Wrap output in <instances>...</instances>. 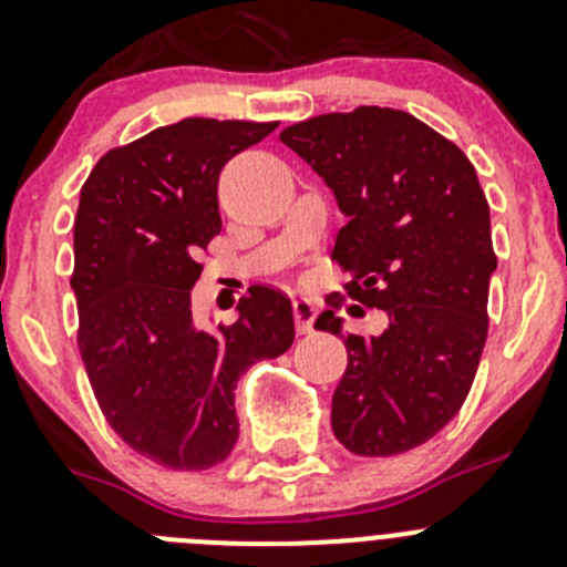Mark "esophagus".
I'll return each instance as SVG.
<instances>
[{
    "mask_svg": "<svg viewBox=\"0 0 567 567\" xmlns=\"http://www.w3.org/2000/svg\"><path fill=\"white\" fill-rule=\"evenodd\" d=\"M292 309H295V329H298V334H309L311 323H315V318H318V303L309 298H295Z\"/></svg>",
    "mask_w": 567,
    "mask_h": 567,
    "instance_id": "esophagus-1",
    "label": "esophagus"
}]
</instances>
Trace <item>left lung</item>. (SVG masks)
Returning a JSON list of instances; mask_svg holds the SVG:
<instances>
[{
	"label": "left lung",
	"mask_w": 567,
	"mask_h": 567,
	"mask_svg": "<svg viewBox=\"0 0 567 567\" xmlns=\"http://www.w3.org/2000/svg\"><path fill=\"white\" fill-rule=\"evenodd\" d=\"M280 143L348 216L331 249L351 272L348 295L388 315L368 340L331 309L315 320L348 348L331 430L354 455L408 453L453 422L484 354L497 269L489 202L458 145L399 109L320 114Z\"/></svg>",
	"instance_id": "8db88e82"
}]
</instances>
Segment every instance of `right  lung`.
<instances>
[{
    "label": "right lung",
    "mask_w": 567,
    "mask_h": 567,
    "mask_svg": "<svg viewBox=\"0 0 567 567\" xmlns=\"http://www.w3.org/2000/svg\"><path fill=\"white\" fill-rule=\"evenodd\" d=\"M278 123L188 117L97 159L75 216L78 348L112 430L168 470H210L238 441L236 385L292 346V300L252 287L233 326L190 311L219 236V174Z\"/></svg>",
    "instance_id": "1"
}]
</instances>
